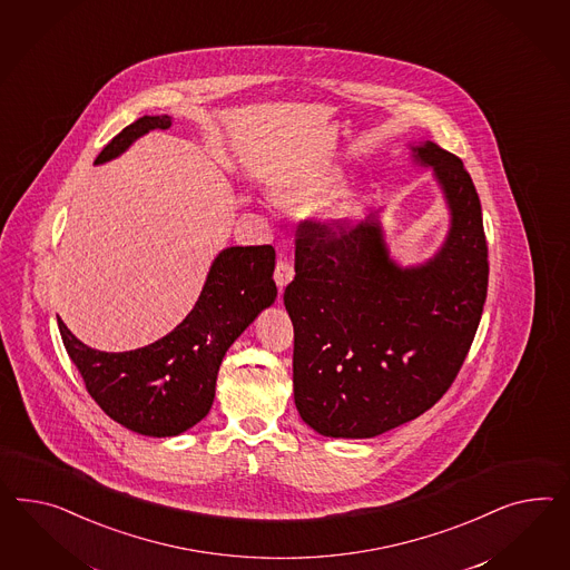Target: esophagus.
I'll return each instance as SVG.
<instances>
[{
	"label": "esophagus",
	"mask_w": 570,
	"mask_h": 570,
	"mask_svg": "<svg viewBox=\"0 0 570 570\" xmlns=\"http://www.w3.org/2000/svg\"><path fill=\"white\" fill-rule=\"evenodd\" d=\"M293 263L288 262L286 257H284V259H279L276 265V272H274V279H276L277 288H279V291H284V288L293 282Z\"/></svg>",
	"instance_id": "1"
}]
</instances>
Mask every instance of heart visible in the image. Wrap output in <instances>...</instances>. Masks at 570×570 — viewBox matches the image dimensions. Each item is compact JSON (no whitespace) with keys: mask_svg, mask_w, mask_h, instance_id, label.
<instances>
[{"mask_svg":"<svg viewBox=\"0 0 570 570\" xmlns=\"http://www.w3.org/2000/svg\"><path fill=\"white\" fill-rule=\"evenodd\" d=\"M340 174L330 171L324 176L315 178H301V180H291L288 185L279 186L276 193L277 203H282L288 209H305L315 205L317 200L330 195L336 185H338Z\"/></svg>","mask_w":570,"mask_h":570,"instance_id":"heart-1","label":"heart"}]
</instances>
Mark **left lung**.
I'll list each match as a JSON object with an SVG mask.
<instances>
[{
  "instance_id": "1",
  "label": "left lung",
  "mask_w": 570,
  "mask_h": 570,
  "mask_svg": "<svg viewBox=\"0 0 570 570\" xmlns=\"http://www.w3.org/2000/svg\"><path fill=\"white\" fill-rule=\"evenodd\" d=\"M433 168L450 230L438 253L401 265L380 214L348 226L303 222L284 305L294 325V404L325 438H375L446 394L475 338L488 294L478 190L456 155L411 145Z\"/></svg>"
}]
</instances>
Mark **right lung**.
I'll return each mask as SVG.
<instances>
[{
  "instance_id": "obj_1",
  "label": "right lung",
  "mask_w": 570,
  "mask_h": 570,
  "mask_svg": "<svg viewBox=\"0 0 570 570\" xmlns=\"http://www.w3.org/2000/svg\"><path fill=\"white\" fill-rule=\"evenodd\" d=\"M169 116H142L97 155L95 166L122 155ZM272 245L228 246L217 255L193 311L168 336L128 353L89 348L58 317L68 356L92 401L126 430L149 438L180 435L209 413L226 351L276 301Z\"/></svg>"
}]
</instances>
